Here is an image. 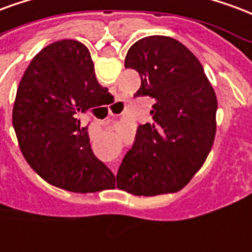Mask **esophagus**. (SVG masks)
<instances>
[{
  "label": "esophagus",
  "instance_id": "esophagus-1",
  "mask_svg": "<svg viewBox=\"0 0 252 252\" xmlns=\"http://www.w3.org/2000/svg\"><path fill=\"white\" fill-rule=\"evenodd\" d=\"M112 168H113V171L116 172V165H115V164H113V167H112Z\"/></svg>",
  "mask_w": 252,
  "mask_h": 252
}]
</instances>
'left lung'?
Masks as SVG:
<instances>
[{"instance_id": "1", "label": "left lung", "mask_w": 252, "mask_h": 252, "mask_svg": "<svg viewBox=\"0 0 252 252\" xmlns=\"http://www.w3.org/2000/svg\"><path fill=\"white\" fill-rule=\"evenodd\" d=\"M126 68L140 74L135 96H150L154 123L137 126L117 171V188L133 195L176 192L206 160L216 131L215 91L192 52L175 38L136 41Z\"/></svg>"}]
</instances>
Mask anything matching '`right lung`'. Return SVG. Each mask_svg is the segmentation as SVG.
Returning a JSON list of instances; mask_svg holds the SVG:
<instances>
[{
    "mask_svg": "<svg viewBox=\"0 0 252 252\" xmlns=\"http://www.w3.org/2000/svg\"><path fill=\"white\" fill-rule=\"evenodd\" d=\"M108 94L79 41H57L33 57L17 89L13 126L24 158L49 184L80 193L115 188V175L94 156L88 126L77 119Z\"/></svg>",
    "mask_w": 252,
    "mask_h": 252,
    "instance_id": "obj_1",
    "label": "right lung"
}]
</instances>
